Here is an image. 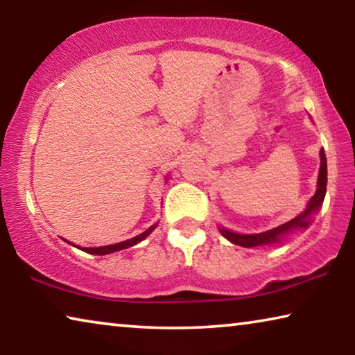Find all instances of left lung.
Returning a JSON list of instances; mask_svg holds the SVG:
<instances>
[{
  "label": "left lung",
  "mask_w": 355,
  "mask_h": 355,
  "mask_svg": "<svg viewBox=\"0 0 355 355\" xmlns=\"http://www.w3.org/2000/svg\"><path fill=\"white\" fill-rule=\"evenodd\" d=\"M321 167H320V177H318V189L315 196L311 197L309 202V207L305 208L304 213H300L296 218L285 222L271 230H266L263 233H257V235H239V233H233L230 230H225V228H220V233L224 235L228 241L233 244L243 245V248H255V245L261 244H271V243H279L280 238H284L286 233L291 230H296V228H305L310 224V214H313L318 208L322 205L324 196H326V186H327V161H326V153L321 148Z\"/></svg>",
  "instance_id": "8db88e82"
}]
</instances>
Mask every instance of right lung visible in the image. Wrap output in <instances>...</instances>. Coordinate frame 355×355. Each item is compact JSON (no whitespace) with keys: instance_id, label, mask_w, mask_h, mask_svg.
Returning a JSON list of instances; mask_svg holds the SVG:
<instances>
[{"instance_id":"1","label":"right lung","mask_w":355,"mask_h":355,"mask_svg":"<svg viewBox=\"0 0 355 355\" xmlns=\"http://www.w3.org/2000/svg\"><path fill=\"white\" fill-rule=\"evenodd\" d=\"M156 227L152 225L150 228H147L146 232L141 233V235H137L131 239H127V241H122V243H117V244H111V245H103V248H81V250L87 252V254H94V255H106V254H111V252H117V250H122V249H127L131 248V245L137 244L139 241H142L144 238H147L150 233L153 232V228Z\"/></svg>"}]
</instances>
